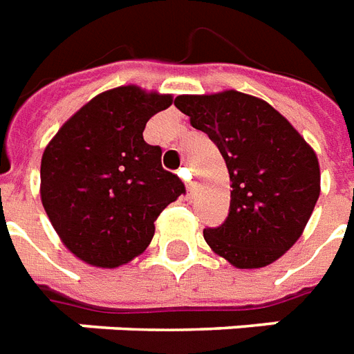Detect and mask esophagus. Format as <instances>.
Segmentation results:
<instances>
[{
	"mask_svg": "<svg viewBox=\"0 0 354 354\" xmlns=\"http://www.w3.org/2000/svg\"><path fill=\"white\" fill-rule=\"evenodd\" d=\"M180 174H182V176L187 180V182H185V187H187V191L191 193V191H193V187H195V183L189 180V169H182V171H180Z\"/></svg>",
	"mask_w": 354,
	"mask_h": 354,
	"instance_id": "34e87169",
	"label": "esophagus"
}]
</instances>
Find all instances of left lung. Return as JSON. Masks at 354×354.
Segmentation results:
<instances>
[{"label":"left lung","instance_id":"left-lung-1","mask_svg":"<svg viewBox=\"0 0 354 354\" xmlns=\"http://www.w3.org/2000/svg\"><path fill=\"white\" fill-rule=\"evenodd\" d=\"M174 105L219 148L230 174L228 217L204 228L207 245L239 269L279 260L319 198L314 150L277 109L249 94L178 96Z\"/></svg>","mask_w":354,"mask_h":354}]
</instances>
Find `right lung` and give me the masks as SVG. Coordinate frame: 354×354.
I'll return each instance as SVG.
<instances>
[{"instance_id":"right-lung-1","label":"right lung","mask_w":354,"mask_h":354,"mask_svg":"<svg viewBox=\"0 0 354 354\" xmlns=\"http://www.w3.org/2000/svg\"><path fill=\"white\" fill-rule=\"evenodd\" d=\"M169 94L128 85L83 105L46 147L40 196L51 225L80 260L118 267L147 249L156 219L185 195L161 167V148L142 139Z\"/></svg>"}]
</instances>
